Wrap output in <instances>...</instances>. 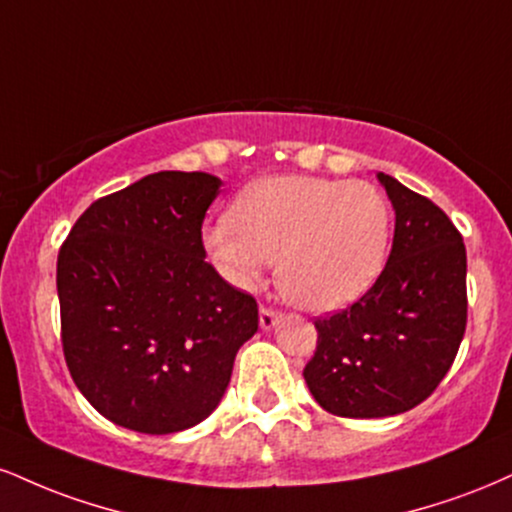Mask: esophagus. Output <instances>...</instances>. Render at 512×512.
Instances as JSON below:
<instances>
[{"label": "esophagus", "mask_w": 512, "mask_h": 512, "mask_svg": "<svg viewBox=\"0 0 512 512\" xmlns=\"http://www.w3.org/2000/svg\"><path fill=\"white\" fill-rule=\"evenodd\" d=\"M276 322H279V312L272 310V307H260V326L264 331L274 329Z\"/></svg>", "instance_id": "esophagus-1"}]
</instances>
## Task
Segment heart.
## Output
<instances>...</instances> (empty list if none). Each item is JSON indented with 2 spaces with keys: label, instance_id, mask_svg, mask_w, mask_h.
<instances>
[{
  "label": "heart",
  "instance_id": "obj_1",
  "mask_svg": "<svg viewBox=\"0 0 512 512\" xmlns=\"http://www.w3.org/2000/svg\"><path fill=\"white\" fill-rule=\"evenodd\" d=\"M391 233L389 200L372 183L286 174L245 188L233 219L207 224L202 245L236 288H255L279 260L276 281L291 303L334 312L374 286Z\"/></svg>",
  "mask_w": 512,
  "mask_h": 512
}]
</instances>
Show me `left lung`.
I'll return each mask as SVG.
<instances>
[{"mask_svg": "<svg viewBox=\"0 0 512 512\" xmlns=\"http://www.w3.org/2000/svg\"><path fill=\"white\" fill-rule=\"evenodd\" d=\"M396 209L389 262L374 286L317 319L307 389L338 417H391L432 396L458 355L467 324V255L446 212L389 174Z\"/></svg>", "mask_w": 512, "mask_h": 512, "instance_id": "left-lung-1", "label": "left lung"}]
</instances>
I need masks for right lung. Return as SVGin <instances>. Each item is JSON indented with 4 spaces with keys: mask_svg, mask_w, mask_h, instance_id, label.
<instances>
[{
    "mask_svg": "<svg viewBox=\"0 0 512 512\" xmlns=\"http://www.w3.org/2000/svg\"><path fill=\"white\" fill-rule=\"evenodd\" d=\"M221 181L159 171L80 214L57 260L61 346L78 391L140 434L217 408L257 303L205 262L202 221Z\"/></svg>",
    "mask_w": 512,
    "mask_h": 512,
    "instance_id": "1",
    "label": "right lung"
}]
</instances>
